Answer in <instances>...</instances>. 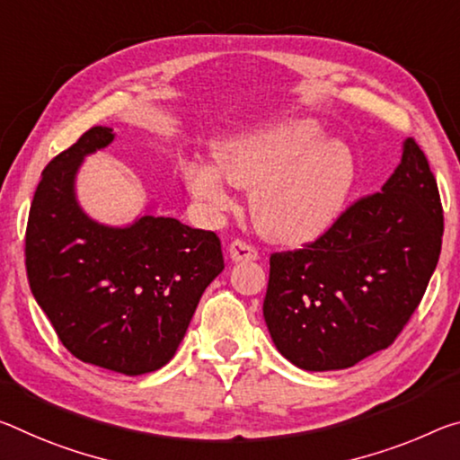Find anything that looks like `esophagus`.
<instances>
[{"label": "esophagus", "mask_w": 460, "mask_h": 460, "mask_svg": "<svg viewBox=\"0 0 460 460\" xmlns=\"http://www.w3.org/2000/svg\"><path fill=\"white\" fill-rule=\"evenodd\" d=\"M229 258L233 261H250V260H258V250L250 243L242 242V239H235L229 245Z\"/></svg>", "instance_id": "obj_1"}]
</instances>
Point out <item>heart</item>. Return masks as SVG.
<instances>
[{"instance_id": "b5f03b06", "label": "heart", "mask_w": 460, "mask_h": 460, "mask_svg": "<svg viewBox=\"0 0 460 460\" xmlns=\"http://www.w3.org/2000/svg\"><path fill=\"white\" fill-rule=\"evenodd\" d=\"M322 137L317 120L274 122L218 151V170L202 162L188 164L186 186L208 207L227 208L231 192L225 177L252 190V218L270 242H313L338 218L354 181L352 153L344 143Z\"/></svg>"}]
</instances>
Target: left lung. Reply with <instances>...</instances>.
<instances>
[{
    "label": "left lung",
    "instance_id": "obj_1",
    "mask_svg": "<svg viewBox=\"0 0 460 460\" xmlns=\"http://www.w3.org/2000/svg\"><path fill=\"white\" fill-rule=\"evenodd\" d=\"M442 233L436 178L407 138L381 192L356 200L303 250L270 256L264 319L274 346L313 373L389 348L426 293Z\"/></svg>",
    "mask_w": 460,
    "mask_h": 460
}]
</instances>
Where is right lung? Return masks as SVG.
Here are the masks:
<instances>
[{"label":"right lung","mask_w":460,"mask_h":460,"mask_svg":"<svg viewBox=\"0 0 460 460\" xmlns=\"http://www.w3.org/2000/svg\"><path fill=\"white\" fill-rule=\"evenodd\" d=\"M112 141V128L92 127L45 167L28 215L26 274L75 358L137 376L173 358L225 261L213 231L178 218L147 213L108 227L84 213L77 170Z\"/></svg>","instance_id":"add662e5"}]
</instances>
